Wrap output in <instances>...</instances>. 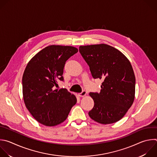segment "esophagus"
<instances>
[{
    "label": "esophagus",
    "mask_w": 157,
    "mask_h": 157,
    "mask_svg": "<svg viewBox=\"0 0 157 157\" xmlns=\"http://www.w3.org/2000/svg\"><path fill=\"white\" fill-rule=\"evenodd\" d=\"M86 94H87V92L86 90H82L81 93L78 94V95L80 97H84L86 95Z\"/></svg>",
    "instance_id": "34e87169"
}]
</instances>
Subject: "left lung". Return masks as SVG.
<instances>
[{"mask_svg": "<svg viewBox=\"0 0 157 157\" xmlns=\"http://www.w3.org/2000/svg\"><path fill=\"white\" fill-rule=\"evenodd\" d=\"M79 50L92 77L103 81L99 93H89L94 101L89 117L103 124L118 121L135 97L136 78L130 62L120 50L107 44L80 46Z\"/></svg>", "mask_w": 157, "mask_h": 157, "instance_id": "8db88e82", "label": "left lung"}]
</instances>
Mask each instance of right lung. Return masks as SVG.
<instances>
[{
	"label": "right lung",
	"instance_id": "obj_1",
	"mask_svg": "<svg viewBox=\"0 0 157 157\" xmlns=\"http://www.w3.org/2000/svg\"><path fill=\"white\" fill-rule=\"evenodd\" d=\"M78 51L72 46H47L31 59L25 70L22 84L26 107L36 121L45 126L63 122L76 103L75 95L56 86L58 81H63L67 60Z\"/></svg>",
	"mask_w": 157,
	"mask_h": 157
}]
</instances>
